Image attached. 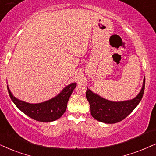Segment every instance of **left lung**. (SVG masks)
<instances>
[{
  "label": "left lung",
  "mask_w": 156,
  "mask_h": 156,
  "mask_svg": "<svg viewBox=\"0 0 156 156\" xmlns=\"http://www.w3.org/2000/svg\"><path fill=\"white\" fill-rule=\"evenodd\" d=\"M144 78L143 87L138 95L133 99L125 101H112L93 93L87 88L86 98L89 102L90 114L98 121L106 124H114L123 120L135 109L143 98L145 90Z\"/></svg>",
  "instance_id": "left-lung-1"
}]
</instances>
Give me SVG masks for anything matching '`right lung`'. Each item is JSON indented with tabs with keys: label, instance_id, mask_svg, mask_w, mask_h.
Wrapping results in <instances>:
<instances>
[{
	"label": "right lung",
	"instance_id": "obj_1",
	"mask_svg": "<svg viewBox=\"0 0 156 156\" xmlns=\"http://www.w3.org/2000/svg\"><path fill=\"white\" fill-rule=\"evenodd\" d=\"M76 87V83H73L64 88L58 96L48 101L39 104H30L21 101L13 96L7 86L10 97L15 105L28 117L42 122L55 121L62 117L66 110L69 98Z\"/></svg>",
	"mask_w": 156,
	"mask_h": 156
}]
</instances>
